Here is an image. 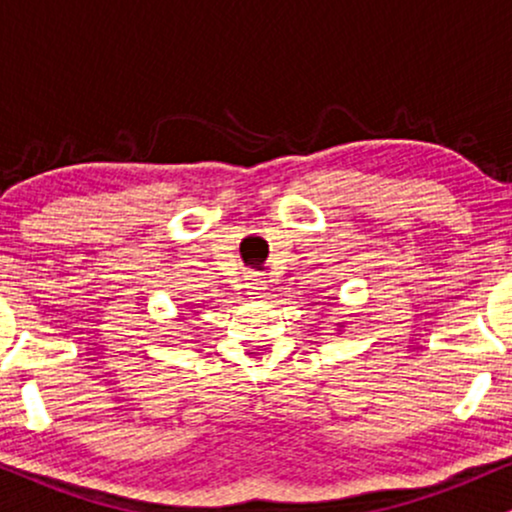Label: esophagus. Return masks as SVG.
Returning <instances> with one entry per match:
<instances>
[{
    "label": "esophagus",
    "mask_w": 512,
    "mask_h": 512,
    "mask_svg": "<svg viewBox=\"0 0 512 512\" xmlns=\"http://www.w3.org/2000/svg\"><path fill=\"white\" fill-rule=\"evenodd\" d=\"M267 291V281L262 276H252L248 281V296L250 298H262V293Z\"/></svg>",
    "instance_id": "obj_1"
}]
</instances>
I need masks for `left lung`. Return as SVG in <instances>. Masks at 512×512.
<instances>
[{
	"mask_svg": "<svg viewBox=\"0 0 512 512\" xmlns=\"http://www.w3.org/2000/svg\"><path fill=\"white\" fill-rule=\"evenodd\" d=\"M339 327H344V322H339Z\"/></svg>",
	"mask_w": 512,
	"mask_h": 512,
	"instance_id": "obj_1",
	"label": "left lung"
}]
</instances>
